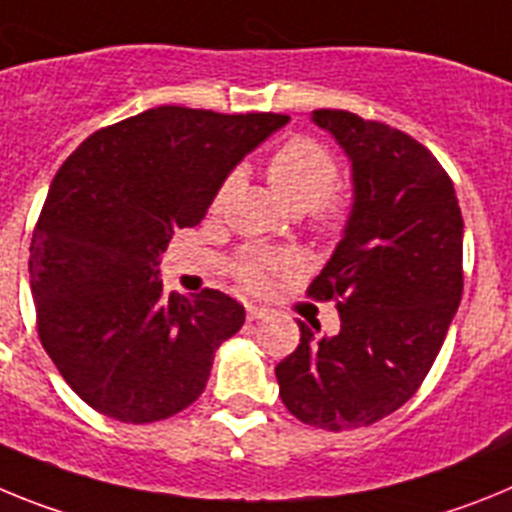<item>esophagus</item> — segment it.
Returning <instances> with one entry per match:
<instances>
[{
	"instance_id": "obj_1",
	"label": "esophagus",
	"mask_w": 512,
	"mask_h": 512,
	"mask_svg": "<svg viewBox=\"0 0 512 512\" xmlns=\"http://www.w3.org/2000/svg\"><path fill=\"white\" fill-rule=\"evenodd\" d=\"M270 311L265 309V306H247V319H250V322H257V319H265L268 317Z\"/></svg>"
}]
</instances>
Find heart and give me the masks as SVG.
<instances>
[{
	"label": "heart",
	"instance_id": "b5f03b06",
	"mask_svg": "<svg viewBox=\"0 0 512 512\" xmlns=\"http://www.w3.org/2000/svg\"><path fill=\"white\" fill-rule=\"evenodd\" d=\"M239 175L231 172L216 190L213 208H219L226 201V195L234 190ZM268 182L273 193L286 203L288 208L309 211L317 208V221L322 229H340L348 216V203L332 195L337 182V162L330 151L319 141L293 136L286 144L270 154L268 159ZM281 265V260L265 255V252H244L237 262V275L244 286L260 288L268 281V273Z\"/></svg>",
	"mask_w": 512,
	"mask_h": 512
}]
</instances>
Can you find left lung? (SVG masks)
I'll use <instances>...</instances> for the list:
<instances>
[{
    "mask_svg": "<svg viewBox=\"0 0 512 512\" xmlns=\"http://www.w3.org/2000/svg\"><path fill=\"white\" fill-rule=\"evenodd\" d=\"M350 159L353 208L309 293L337 301L340 332L301 322L275 366L293 417L322 430L384 420L420 389L464 291V219L451 177L420 141L348 110H314Z\"/></svg>",
    "mask_w": 512,
    "mask_h": 512,
    "instance_id": "left-lung-1",
    "label": "left lung"
}]
</instances>
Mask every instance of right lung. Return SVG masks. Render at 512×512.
Masks as SVG:
<instances>
[{"label":"right lung","mask_w":512,"mask_h":512,"mask_svg":"<svg viewBox=\"0 0 512 512\" xmlns=\"http://www.w3.org/2000/svg\"><path fill=\"white\" fill-rule=\"evenodd\" d=\"M288 121L162 105L100 128L61 164L30 242V291L43 348L92 410L141 425L201 397L244 306L213 288L167 296L159 257Z\"/></svg>","instance_id":"add662e5"}]
</instances>
